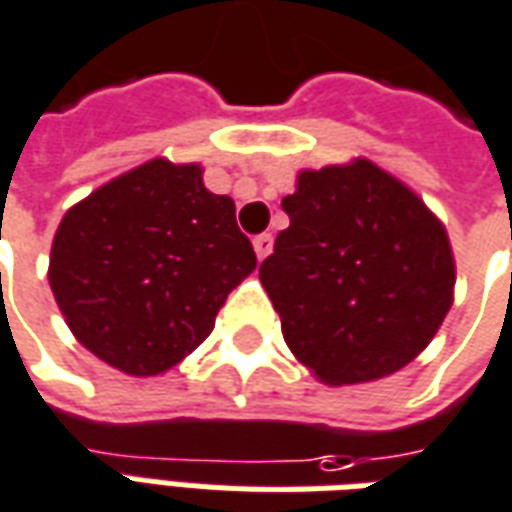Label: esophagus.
Segmentation results:
<instances>
[{
    "mask_svg": "<svg viewBox=\"0 0 512 512\" xmlns=\"http://www.w3.org/2000/svg\"><path fill=\"white\" fill-rule=\"evenodd\" d=\"M271 246H274V238H271L268 232H263V235H257V238H255V252H257V257H260V260L271 255Z\"/></svg>",
    "mask_w": 512,
    "mask_h": 512,
    "instance_id": "34e87169",
    "label": "esophagus"
}]
</instances>
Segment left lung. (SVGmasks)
I'll use <instances>...</instances> for the list:
<instances>
[{"instance_id": "1", "label": "left lung", "mask_w": 512, "mask_h": 512, "mask_svg": "<svg viewBox=\"0 0 512 512\" xmlns=\"http://www.w3.org/2000/svg\"><path fill=\"white\" fill-rule=\"evenodd\" d=\"M291 227L260 263L291 352L321 382L355 385L407 366L452 307L441 221L368 160L299 174Z\"/></svg>"}]
</instances>
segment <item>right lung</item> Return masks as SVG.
Masks as SVG:
<instances>
[{
  "mask_svg": "<svg viewBox=\"0 0 512 512\" xmlns=\"http://www.w3.org/2000/svg\"><path fill=\"white\" fill-rule=\"evenodd\" d=\"M255 266L230 196L210 194L199 166L149 160L63 216L49 285L85 349L152 377L205 341Z\"/></svg>",
  "mask_w": 512,
  "mask_h": 512,
  "instance_id": "1",
  "label": "right lung"
}]
</instances>
